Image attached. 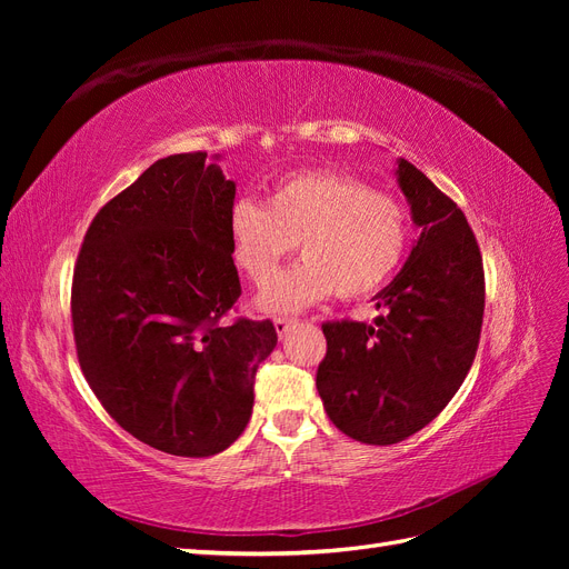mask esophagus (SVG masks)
<instances>
[{"label": "esophagus", "mask_w": 569, "mask_h": 569, "mask_svg": "<svg viewBox=\"0 0 569 569\" xmlns=\"http://www.w3.org/2000/svg\"><path fill=\"white\" fill-rule=\"evenodd\" d=\"M297 322H299L297 318H274V330H278L280 337H284Z\"/></svg>", "instance_id": "esophagus-1"}]
</instances>
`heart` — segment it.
<instances>
[{
	"label": "heart",
	"mask_w": 569,
	"mask_h": 569,
	"mask_svg": "<svg viewBox=\"0 0 569 569\" xmlns=\"http://www.w3.org/2000/svg\"><path fill=\"white\" fill-rule=\"evenodd\" d=\"M232 261L263 284L299 244L303 261L272 280L261 303L295 311L337 295L366 299L399 270L410 216L391 194L339 170H301L274 182L263 206L237 201L228 216Z\"/></svg>",
	"instance_id": "heart-1"
}]
</instances>
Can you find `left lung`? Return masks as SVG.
Here are the masks:
<instances>
[{
  "mask_svg": "<svg viewBox=\"0 0 569 569\" xmlns=\"http://www.w3.org/2000/svg\"><path fill=\"white\" fill-rule=\"evenodd\" d=\"M399 184L420 228L406 266L377 295L375 325L322 322L316 387L343 435L389 446L420 432L472 368L485 318V266L458 203L406 159Z\"/></svg>",
  "mask_w": 569,
  "mask_h": 569,
  "instance_id": "left-lung-1",
  "label": "left lung"
}]
</instances>
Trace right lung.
<instances>
[{
	"label": "right lung",
	"mask_w": 569,
	"mask_h": 569,
	"mask_svg": "<svg viewBox=\"0 0 569 569\" xmlns=\"http://www.w3.org/2000/svg\"><path fill=\"white\" fill-rule=\"evenodd\" d=\"M234 182L206 151L159 159L101 206L73 270L78 363L109 416L170 456L206 458L244 432L270 320L234 318Z\"/></svg>",
	"instance_id": "right-lung-1"
}]
</instances>
